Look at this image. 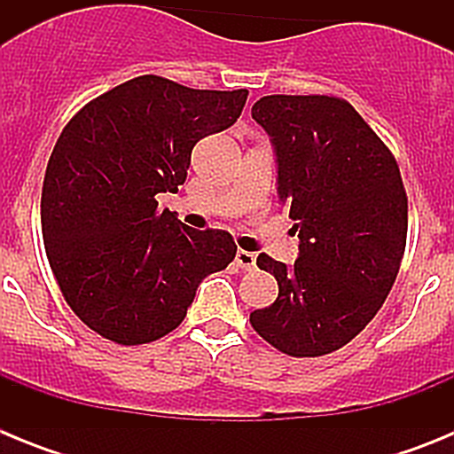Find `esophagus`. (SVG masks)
Segmentation results:
<instances>
[{
  "label": "esophagus",
  "mask_w": 454,
  "mask_h": 454,
  "mask_svg": "<svg viewBox=\"0 0 454 454\" xmlns=\"http://www.w3.org/2000/svg\"><path fill=\"white\" fill-rule=\"evenodd\" d=\"M236 266L243 270H252L256 266V256L247 250H236Z\"/></svg>",
  "instance_id": "obj_1"
}]
</instances>
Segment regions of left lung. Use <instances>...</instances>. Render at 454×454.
<instances>
[{
  "label": "left lung",
  "instance_id": "8db88e82",
  "mask_svg": "<svg viewBox=\"0 0 454 454\" xmlns=\"http://www.w3.org/2000/svg\"><path fill=\"white\" fill-rule=\"evenodd\" d=\"M277 156V192L295 220L293 266L259 254L279 295L250 314L262 339L291 356L350 343L387 300L407 246V192L391 150L350 102L268 95L252 106Z\"/></svg>",
  "mask_w": 454,
  "mask_h": 454
}]
</instances>
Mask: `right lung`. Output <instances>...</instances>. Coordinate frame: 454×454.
<instances>
[{"instance_id":"add662e5","label":"right lung","mask_w":454,"mask_h":454,"mask_svg":"<svg viewBox=\"0 0 454 454\" xmlns=\"http://www.w3.org/2000/svg\"><path fill=\"white\" fill-rule=\"evenodd\" d=\"M247 90H195L143 74L88 102L61 131L40 200L47 259L92 332L140 346L179 327L200 282L234 262L223 230L159 208L186 182L195 143L227 129Z\"/></svg>"}]
</instances>
